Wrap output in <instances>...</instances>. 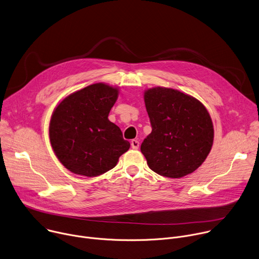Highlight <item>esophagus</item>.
Returning a JSON list of instances; mask_svg holds the SVG:
<instances>
[{"label": "esophagus", "mask_w": 259, "mask_h": 259, "mask_svg": "<svg viewBox=\"0 0 259 259\" xmlns=\"http://www.w3.org/2000/svg\"><path fill=\"white\" fill-rule=\"evenodd\" d=\"M131 147H132L133 150H138V147H139V141L136 140V139H133V140L131 141Z\"/></svg>", "instance_id": "1"}]
</instances>
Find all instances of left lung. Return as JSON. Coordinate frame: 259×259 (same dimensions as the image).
Here are the masks:
<instances>
[{"instance_id": "8db88e82", "label": "left lung", "mask_w": 259, "mask_h": 259, "mask_svg": "<svg viewBox=\"0 0 259 259\" xmlns=\"http://www.w3.org/2000/svg\"><path fill=\"white\" fill-rule=\"evenodd\" d=\"M152 133L140 151L159 175L180 178L198 169L213 143V124L205 106L178 90L157 87L144 93Z\"/></svg>"}]
</instances>
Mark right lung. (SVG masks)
Here are the masks:
<instances>
[{
    "instance_id": "right-lung-1",
    "label": "right lung",
    "mask_w": 259,
    "mask_h": 259,
    "mask_svg": "<svg viewBox=\"0 0 259 259\" xmlns=\"http://www.w3.org/2000/svg\"><path fill=\"white\" fill-rule=\"evenodd\" d=\"M118 89L98 83L68 95L55 108L49 127L53 151L75 174L98 176L113 169L130 143L107 117Z\"/></svg>"
}]
</instances>
